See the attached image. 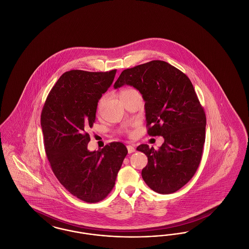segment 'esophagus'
<instances>
[{
	"instance_id": "34e87169",
	"label": "esophagus",
	"mask_w": 249,
	"mask_h": 249,
	"mask_svg": "<svg viewBox=\"0 0 249 249\" xmlns=\"http://www.w3.org/2000/svg\"><path fill=\"white\" fill-rule=\"evenodd\" d=\"M127 149H128V152L129 153H133V152H135V147L133 146V145H127Z\"/></svg>"
}]
</instances>
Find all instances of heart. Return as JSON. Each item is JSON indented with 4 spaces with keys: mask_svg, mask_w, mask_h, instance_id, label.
Instances as JSON below:
<instances>
[{
    "mask_svg": "<svg viewBox=\"0 0 249 249\" xmlns=\"http://www.w3.org/2000/svg\"><path fill=\"white\" fill-rule=\"evenodd\" d=\"M130 91H134V89H125V90H123L121 93H125V92H130Z\"/></svg>",
    "mask_w": 249,
    "mask_h": 249,
    "instance_id": "1",
    "label": "heart"
}]
</instances>
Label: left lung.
<instances>
[{
  "label": "left lung",
  "instance_id": "1",
  "mask_svg": "<svg viewBox=\"0 0 249 249\" xmlns=\"http://www.w3.org/2000/svg\"><path fill=\"white\" fill-rule=\"evenodd\" d=\"M124 85L142 94L148 134L164 138L158 150L147 144L137 147L148 160L142 179L158 193H174L196 173L205 141L206 117L193 85L184 72L163 60L124 70L114 88Z\"/></svg>",
  "mask_w": 249,
  "mask_h": 249
}]
</instances>
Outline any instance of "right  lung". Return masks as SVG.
<instances>
[{"label": "right lung", "instance_id": "1", "mask_svg": "<svg viewBox=\"0 0 249 249\" xmlns=\"http://www.w3.org/2000/svg\"><path fill=\"white\" fill-rule=\"evenodd\" d=\"M117 70L64 72L48 94L41 114L45 149L59 183L87 202L104 200L114 188L127 147L120 142L89 151L98 102Z\"/></svg>", "mask_w": 249, "mask_h": 249}]
</instances>
